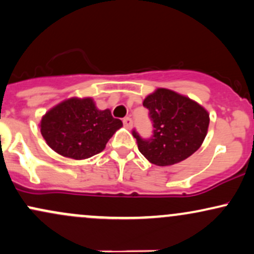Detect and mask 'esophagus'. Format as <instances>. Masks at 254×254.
I'll return each instance as SVG.
<instances>
[{"mask_svg": "<svg viewBox=\"0 0 254 254\" xmlns=\"http://www.w3.org/2000/svg\"><path fill=\"white\" fill-rule=\"evenodd\" d=\"M123 124L125 127H127V129H130L131 127H132V119H131L130 117H125L123 119Z\"/></svg>", "mask_w": 254, "mask_h": 254, "instance_id": "obj_1", "label": "esophagus"}]
</instances>
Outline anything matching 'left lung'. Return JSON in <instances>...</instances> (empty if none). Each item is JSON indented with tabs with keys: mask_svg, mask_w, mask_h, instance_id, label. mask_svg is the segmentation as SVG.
<instances>
[{
	"mask_svg": "<svg viewBox=\"0 0 254 254\" xmlns=\"http://www.w3.org/2000/svg\"><path fill=\"white\" fill-rule=\"evenodd\" d=\"M153 135L143 138L133 129L137 147L151 164L171 166L188 159L203 143L209 115L200 105L173 90L159 88L144 99Z\"/></svg>",
	"mask_w": 254,
	"mask_h": 254,
	"instance_id": "obj_1",
	"label": "left lung"
}]
</instances>
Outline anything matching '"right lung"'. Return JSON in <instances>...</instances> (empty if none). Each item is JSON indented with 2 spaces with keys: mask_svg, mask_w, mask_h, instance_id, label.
<instances>
[{
  "mask_svg": "<svg viewBox=\"0 0 254 254\" xmlns=\"http://www.w3.org/2000/svg\"><path fill=\"white\" fill-rule=\"evenodd\" d=\"M121 119L110 110L100 111L90 98H72L49 111L40 122V132L56 153L70 159H87L104 150Z\"/></svg>",
  "mask_w": 254,
  "mask_h": 254,
  "instance_id": "add662e5",
  "label": "right lung"
}]
</instances>
